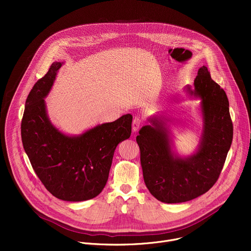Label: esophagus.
<instances>
[{
    "label": "esophagus",
    "mask_w": 251,
    "mask_h": 251,
    "mask_svg": "<svg viewBox=\"0 0 251 251\" xmlns=\"http://www.w3.org/2000/svg\"><path fill=\"white\" fill-rule=\"evenodd\" d=\"M141 125H142L141 119L135 118V119L133 120V123H132V131H133V132H137V131L139 130V128L141 127Z\"/></svg>",
    "instance_id": "esophagus-1"
}]
</instances>
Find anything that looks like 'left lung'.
<instances>
[{
    "instance_id": "1",
    "label": "left lung",
    "mask_w": 251,
    "mask_h": 251,
    "mask_svg": "<svg viewBox=\"0 0 251 251\" xmlns=\"http://www.w3.org/2000/svg\"><path fill=\"white\" fill-rule=\"evenodd\" d=\"M186 91L201 99L202 131L194 154L181 157L173 151L169 120L160 114L150 117L136 137L146 187L166 203L194 200L216 184L233 137L227 96L206 66L199 69L194 88L187 85Z\"/></svg>"
}]
</instances>
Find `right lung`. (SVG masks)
<instances>
[{"label": "right lung", "mask_w": 251, "mask_h": 251, "mask_svg": "<svg viewBox=\"0 0 251 251\" xmlns=\"http://www.w3.org/2000/svg\"><path fill=\"white\" fill-rule=\"evenodd\" d=\"M62 64L53 62L30 90L21 125L22 141L32 169L52 196L83 201L104 189L114 151L131 135L133 117L126 114L79 135L62 133L50 122L45 101Z\"/></svg>", "instance_id": "right-lung-1"}]
</instances>
